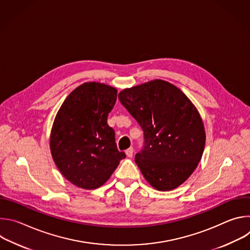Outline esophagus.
I'll list each match as a JSON object with an SVG mask.
<instances>
[{"instance_id":"34e87169","label":"esophagus","mask_w":250,"mask_h":250,"mask_svg":"<svg viewBox=\"0 0 250 250\" xmlns=\"http://www.w3.org/2000/svg\"><path fill=\"white\" fill-rule=\"evenodd\" d=\"M125 154L127 155V157H132V155H133V148L129 147L128 149H126L125 150Z\"/></svg>"}]
</instances>
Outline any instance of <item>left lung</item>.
I'll return each mask as SVG.
<instances>
[{
  "label": "left lung",
  "instance_id": "1",
  "mask_svg": "<svg viewBox=\"0 0 250 250\" xmlns=\"http://www.w3.org/2000/svg\"><path fill=\"white\" fill-rule=\"evenodd\" d=\"M122 104L144 130V148L135 163L158 191L183 184L200 162L206 142L196 106L176 86L153 80L119 94Z\"/></svg>",
  "mask_w": 250,
  "mask_h": 250
}]
</instances>
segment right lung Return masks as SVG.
<instances>
[{"label":"right lung","mask_w":250,"mask_h":250,"mask_svg":"<svg viewBox=\"0 0 250 250\" xmlns=\"http://www.w3.org/2000/svg\"><path fill=\"white\" fill-rule=\"evenodd\" d=\"M116 88L88 82L69 94L55 117L52 158L66 179L92 190L109 180L125 153L119 151L115 130L108 125L117 101Z\"/></svg>","instance_id":"1"}]
</instances>
